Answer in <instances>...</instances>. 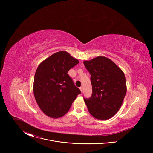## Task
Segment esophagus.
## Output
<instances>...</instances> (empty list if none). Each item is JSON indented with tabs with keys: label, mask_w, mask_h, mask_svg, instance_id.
<instances>
[{
	"label": "esophagus",
	"mask_w": 153,
	"mask_h": 153,
	"mask_svg": "<svg viewBox=\"0 0 153 153\" xmlns=\"http://www.w3.org/2000/svg\"><path fill=\"white\" fill-rule=\"evenodd\" d=\"M80 90L81 92L82 93V92H83V87H80Z\"/></svg>",
	"instance_id": "34e87169"
}]
</instances>
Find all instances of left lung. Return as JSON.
Listing matches in <instances>:
<instances>
[{"instance_id": "left-lung-1", "label": "left lung", "mask_w": 153, "mask_h": 153, "mask_svg": "<svg viewBox=\"0 0 153 153\" xmlns=\"http://www.w3.org/2000/svg\"><path fill=\"white\" fill-rule=\"evenodd\" d=\"M91 74L93 93L84 99L90 113L96 119L107 120L120 108L126 93L123 71L111 59L98 56L83 62Z\"/></svg>"}]
</instances>
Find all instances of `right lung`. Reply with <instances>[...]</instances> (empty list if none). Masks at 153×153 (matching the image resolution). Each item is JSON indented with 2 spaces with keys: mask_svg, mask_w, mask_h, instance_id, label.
I'll list each match as a JSON object with an SVG mask.
<instances>
[{
  "mask_svg": "<svg viewBox=\"0 0 153 153\" xmlns=\"http://www.w3.org/2000/svg\"><path fill=\"white\" fill-rule=\"evenodd\" d=\"M79 61L67 51L57 52L42 61L34 79L33 93L42 111L51 118L64 116L80 94L68 71Z\"/></svg>",
  "mask_w": 153,
  "mask_h": 153,
  "instance_id": "1",
  "label": "right lung"
}]
</instances>
